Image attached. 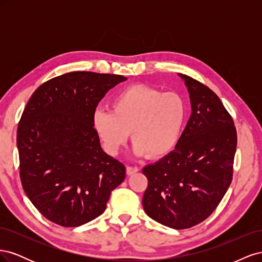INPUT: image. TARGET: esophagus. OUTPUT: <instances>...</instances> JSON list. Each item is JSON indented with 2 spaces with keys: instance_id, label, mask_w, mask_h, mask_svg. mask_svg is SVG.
I'll list each match as a JSON object with an SVG mask.
<instances>
[{
  "instance_id": "esophagus-1",
  "label": "esophagus",
  "mask_w": 262,
  "mask_h": 262,
  "mask_svg": "<svg viewBox=\"0 0 262 262\" xmlns=\"http://www.w3.org/2000/svg\"><path fill=\"white\" fill-rule=\"evenodd\" d=\"M139 171V167H136V166H128L126 167V175H133V173H136Z\"/></svg>"
}]
</instances>
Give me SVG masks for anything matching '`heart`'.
<instances>
[{
    "mask_svg": "<svg viewBox=\"0 0 262 262\" xmlns=\"http://www.w3.org/2000/svg\"><path fill=\"white\" fill-rule=\"evenodd\" d=\"M186 118L187 105L178 94L137 85L117 95L112 112L95 110L92 123L108 154L120 152L130 132L134 154L160 160L178 145Z\"/></svg>",
    "mask_w": 262,
    "mask_h": 262,
    "instance_id": "b5f03b06",
    "label": "heart"
}]
</instances>
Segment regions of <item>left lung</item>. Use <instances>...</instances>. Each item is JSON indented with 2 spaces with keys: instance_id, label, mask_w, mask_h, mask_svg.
Masks as SVG:
<instances>
[{
  "instance_id": "1",
  "label": "left lung",
  "mask_w": 262,
  "mask_h": 262,
  "mask_svg": "<svg viewBox=\"0 0 262 262\" xmlns=\"http://www.w3.org/2000/svg\"><path fill=\"white\" fill-rule=\"evenodd\" d=\"M191 115L170 154L142 170L148 180L142 204L158 223L184 229L216 209L233 178L234 121L209 87L184 74Z\"/></svg>"
}]
</instances>
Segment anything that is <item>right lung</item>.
I'll list each match as a JSON object with an SVG mask.
<instances>
[{
    "instance_id": "obj_1",
    "label": "right lung",
    "mask_w": 262,
    "mask_h": 262,
    "mask_svg": "<svg viewBox=\"0 0 262 262\" xmlns=\"http://www.w3.org/2000/svg\"><path fill=\"white\" fill-rule=\"evenodd\" d=\"M124 81L67 73L39 86L24 109L17 129L21 185L55 224L76 227L96 219L124 180V165L104 152L92 123L101 98Z\"/></svg>"
}]
</instances>
